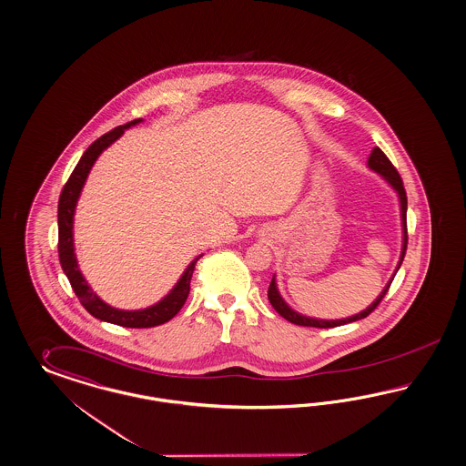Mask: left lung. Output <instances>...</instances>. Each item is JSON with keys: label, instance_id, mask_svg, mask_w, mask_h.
I'll list each match as a JSON object with an SVG mask.
<instances>
[{"label": "left lung", "instance_id": "8db88e82", "mask_svg": "<svg viewBox=\"0 0 466 466\" xmlns=\"http://www.w3.org/2000/svg\"><path fill=\"white\" fill-rule=\"evenodd\" d=\"M369 167L373 170V172H377V174H380V176L384 177L385 180H387V182L396 189V193L400 196L402 220V251L401 258H400V263H398V268H396V272H398V270H400V267H401L402 259H404V255H406V246H408V230H406V209H408V199H406V191H404L401 177L398 174L396 167H394V165L390 163V160L385 157L384 151H382L380 147H373V151L370 153ZM396 272H394V275H396ZM394 275H392V279H394ZM392 279L389 280V284L385 286V289L380 292V296H379V298H377V299H375V301H373L367 309H363L361 313L353 315V317H350V319H342V320H319V319H309V317H305V315H301V313L294 311V309H292V308H290V306L282 299L280 292L277 289L275 275H273L272 282H270V288H268V301H270V305L273 306V309H275L280 317H284L286 320H289L290 323H294V325H303V327H319V329H330V327H339V325H346V323H351V321L367 319L370 313H371L377 306L380 305L382 298H384L385 294H387V290L390 288Z\"/></svg>", "mask_w": 466, "mask_h": 466}]
</instances>
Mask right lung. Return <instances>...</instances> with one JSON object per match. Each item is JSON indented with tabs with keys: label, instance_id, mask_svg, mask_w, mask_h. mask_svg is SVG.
I'll return each instance as SVG.
<instances>
[{
	"label": "right lung",
	"instance_id": "right-lung-1",
	"mask_svg": "<svg viewBox=\"0 0 466 466\" xmlns=\"http://www.w3.org/2000/svg\"><path fill=\"white\" fill-rule=\"evenodd\" d=\"M141 122H143V118H136L132 122H127L126 126L115 127L89 146L84 151L77 167L74 168L72 176L68 177V180L64 186V191L60 194V201H58V257H60V265L64 268L72 289L76 292V296L79 298L81 305L95 319L115 323V325H120V327H128V329H149V327H157V325H161V323L174 319L177 313L180 311V308L186 303L187 296H189L191 277H193L196 261L203 257V255H199V257L194 258L191 265L186 268V272L182 273V277L178 279L176 288L170 290L161 299L160 303L145 308V309H134V311L116 309L113 306L106 305L105 301H101L97 298L96 292H93V289L87 286L86 279L82 277L79 265H77V258L74 253V232L72 230H74V213H76L77 199L81 196L84 182L89 176L97 157L108 146L113 145L124 134L126 128L137 126Z\"/></svg>",
	"mask_w": 466,
	"mask_h": 466
}]
</instances>
